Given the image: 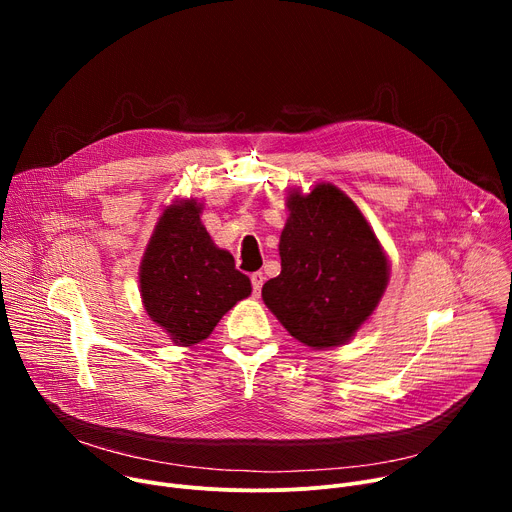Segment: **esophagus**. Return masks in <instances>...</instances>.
Wrapping results in <instances>:
<instances>
[{"label": "esophagus", "mask_w": 512, "mask_h": 512, "mask_svg": "<svg viewBox=\"0 0 512 512\" xmlns=\"http://www.w3.org/2000/svg\"><path fill=\"white\" fill-rule=\"evenodd\" d=\"M263 282H265L263 272H255V274H251V284H253V292H255V294H259V292H261Z\"/></svg>", "instance_id": "esophagus-1"}]
</instances>
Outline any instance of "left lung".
<instances>
[{"label":"left lung","instance_id":"8db88e82","mask_svg":"<svg viewBox=\"0 0 512 512\" xmlns=\"http://www.w3.org/2000/svg\"><path fill=\"white\" fill-rule=\"evenodd\" d=\"M280 236L282 272L261 297L297 340L313 348L351 338L378 307L388 261L357 205L332 184L292 193Z\"/></svg>","mask_w":512,"mask_h":512}]
</instances>
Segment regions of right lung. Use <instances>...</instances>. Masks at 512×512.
Wrapping results in <instances>:
<instances>
[{"label":"right lung","mask_w":512,"mask_h":512,"mask_svg":"<svg viewBox=\"0 0 512 512\" xmlns=\"http://www.w3.org/2000/svg\"><path fill=\"white\" fill-rule=\"evenodd\" d=\"M199 213L195 201L168 207L141 263L145 309L182 346L205 340L222 315L251 294V280L228 251L213 245Z\"/></svg>","instance_id":"right-lung-1"}]
</instances>
